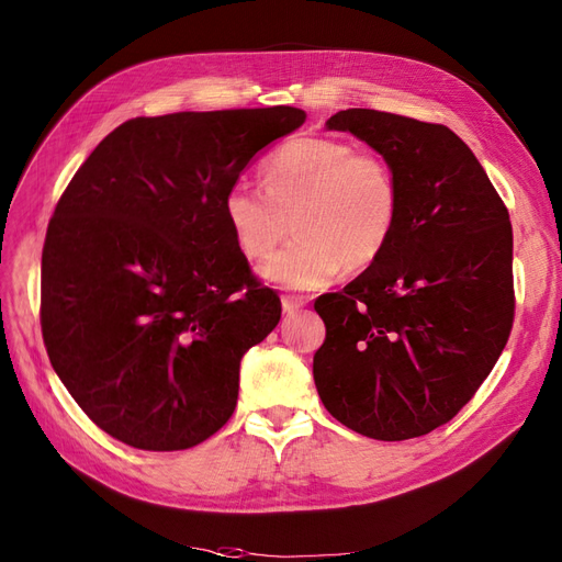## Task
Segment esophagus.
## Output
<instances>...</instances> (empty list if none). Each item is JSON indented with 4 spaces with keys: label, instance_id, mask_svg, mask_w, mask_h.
<instances>
[{
    "label": "esophagus",
    "instance_id": "34e87169",
    "mask_svg": "<svg viewBox=\"0 0 562 562\" xmlns=\"http://www.w3.org/2000/svg\"><path fill=\"white\" fill-rule=\"evenodd\" d=\"M304 297H300V295H283L281 297V307H283V312L285 314H295L297 310H302L304 307Z\"/></svg>",
    "mask_w": 562,
    "mask_h": 562
}]
</instances>
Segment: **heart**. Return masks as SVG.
<instances>
[{
	"mask_svg": "<svg viewBox=\"0 0 562 562\" xmlns=\"http://www.w3.org/2000/svg\"><path fill=\"white\" fill-rule=\"evenodd\" d=\"M265 190L232 184L223 213L246 260L260 262L297 232L260 274L285 288L312 291L339 271L375 262L401 215V187L380 151L335 138H295L262 164Z\"/></svg>",
	"mask_w": 562,
	"mask_h": 562,
	"instance_id": "obj_1",
	"label": "heart"
}]
</instances>
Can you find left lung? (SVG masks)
Listing matches in <instances>:
<instances>
[{"instance_id":"obj_1","label":"left lung","mask_w":562,"mask_h":562,"mask_svg":"<svg viewBox=\"0 0 562 562\" xmlns=\"http://www.w3.org/2000/svg\"><path fill=\"white\" fill-rule=\"evenodd\" d=\"M394 168L401 215L380 258L345 291L316 297L326 342L314 382L351 431L407 440L448 424L495 368L514 326V232L502 196L443 124L342 110Z\"/></svg>"}]
</instances>
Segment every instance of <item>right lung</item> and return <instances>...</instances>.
<instances>
[{
	"instance_id": "right-lung-1",
	"label": "right lung",
	"mask_w": 562,
	"mask_h": 562,
	"mask_svg": "<svg viewBox=\"0 0 562 562\" xmlns=\"http://www.w3.org/2000/svg\"><path fill=\"white\" fill-rule=\"evenodd\" d=\"M304 119L288 105L135 116L65 187L42 250L44 347L112 438L187 450L232 417L241 356L281 300L236 248L223 199Z\"/></svg>"
}]
</instances>
